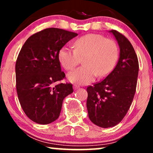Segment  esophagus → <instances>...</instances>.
<instances>
[{
  "instance_id": "34e87169",
  "label": "esophagus",
  "mask_w": 153,
  "mask_h": 153,
  "mask_svg": "<svg viewBox=\"0 0 153 153\" xmlns=\"http://www.w3.org/2000/svg\"><path fill=\"white\" fill-rule=\"evenodd\" d=\"M73 88H74V90H77V89L79 88V85H73Z\"/></svg>"
}]
</instances>
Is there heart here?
<instances>
[{
	"instance_id": "obj_1",
	"label": "heart",
	"mask_w": 153,
	"mask_h": 153,
	"mask_svg": "<svg viewBox=\"0 0 153 153\" xmlns=\"http://www.w3.org/2000/svg\"><path fill=\"white\" fill-rule=\"evenodd\" d=\"M74 49L66 46L58 52V59L67 70H72L83 58V66L68 75L70 82L80 85L91 83L96 76L104 77L111 72L119 55L114 40L99 34H88L79 37L73 44Z\"/></svg>"
}]
</instances>
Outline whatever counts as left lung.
<instances>
[{
    "mask_svg": "<svg viewBox=\"0 0 153 153\" xmlns=\"http://www.w3.org/2000/svg\"><path fill=\"white\" fill-rule=\"evenodd\" d=\"M120 47L118 63L104 80L87 88L88 114L91 122L103 128L116 126L129 109L137 88L139 61L126 37L110 30Z\"/></svg>",
    "mask_w": 153,
    "mask_h": 153,
    "instance_id": "8db88e82",
    "label": "left lung"
}]
</instances>
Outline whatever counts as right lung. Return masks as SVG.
Segmentation results:
<instances>
[{
	"instance_id": "add662e5",
	"label": "right lung",
	"mask_w": 153,
	"mask_h": 153,
	"mask_svg": "<svg viewBox=\"0 0 153 153\" xmlns=\"http://www.w3.org/2000/svg\"><path fill=\"white\" fill-rule=\"evenodd\" d=\"M78 35L49 28L26 41L15 65L16 88L22 109L33 122L49 124L57 120L64 98L73 93L72 83H58L65 77L58 59L59 50Z\"/></svg>"
}]
</instances>
